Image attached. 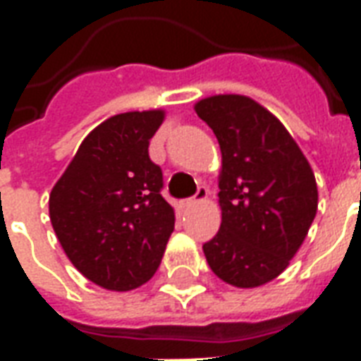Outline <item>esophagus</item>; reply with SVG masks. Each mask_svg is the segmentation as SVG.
I'll use <instances>...</instances> for the list:
<instances>
[{
  "label": "esophagus",
  "instance_id": "esophagus-1",
  "mask_svg": "<svg viewBox=\"0 0 361 361\" xmlns=\"http://www.w3.org/2000/svg\"><path fill=\"white\" fill-rule=\"evenodd\" d=\"M209 197V189L204 188H199L197 189V193L193 197H189V199H183V201H180V207L181 209H189V207H193V204L197 203H203L204 199Z\"/></svg>",
  "mask_w": 361,
  "mask_h": 361
}]
</instances>
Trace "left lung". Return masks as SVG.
<instances>
[{"instance_id":"8db88e82","label":"left lung","mask_w":361,"mask_h":361,"mask_svg":"<svg viewBox=\"0 0 361 361\" xmlns=\"http://www.w3.org/2000/svg\"><path fill=\"white\" fill-rule=\"evenodd\" d=\"M195 111L222 152V222L203 245L207 263L232 286H263L286 271L317 214L313 170L280 119L250 96H209Z\"/></svg>"}]
</instances>
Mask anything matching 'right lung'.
<instances>
[{"mask_svg": "<svg viewBox=\"0 0 361 361\" xmlns=\"http://www.w3.org/2000/svg\"><path fill=\"white\" fill-rule=\"evenodd\" d=\"M164 110L126 111L94 127L50 193V220L85 279L114 292L157 272L173 232L172 204L160 195L162 170L149 142Z\"/></svg>", "mask_w": 361, "mask_h": 361, "instance_id": "add662e5", "label": "right lung"}]
</instances>
